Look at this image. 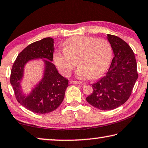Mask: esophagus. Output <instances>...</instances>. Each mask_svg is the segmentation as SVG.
Instances as JSON below:
<instances>
[{
  "label": "esophagus",
  "mask_w": 148,
  "mask_h": 148,
  "mask_svg": "<svg viewBox=\"0 0 148 148\" xmlns=\"http://www.w3.org/2000/svg\"><path fill=\"white\" fill-rule=\"evenodd\" d=\"M70 84H79V82L77 81H74V80H70Z\"/></svg>",
  "instance_id": "esophagus-1"
}]
</instances>
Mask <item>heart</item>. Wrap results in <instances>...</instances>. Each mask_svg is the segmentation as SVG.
Segmentation results:
<instances>
[{"instance_id":"b5f03b06","label":"heart","mask_w":148,"mask_h":148,"mask_svg":"<svg viewBox=\"0 0 148 148\" xmlns=\"http://www.w3.org/2000/svg\"><path fill=\"white\" fill-rule=\"evenodd\" d=\"M63 47L64 49L54 53L53 60L60 72L66 76H70L78 62L76 74L78 77L99 78L107 70L112 57L111 45L104 39L72 37L64 42Z\"/></svg>"}]
</instances>
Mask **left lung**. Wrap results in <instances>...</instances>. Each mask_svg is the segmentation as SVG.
Instances as JSON below:
<instances>
[{
    "mask_svg": "<svg viewBox=\"0 0 148 148\" xmlns=\"http://www.w3.org/2000/svg\"><path fill=\"white\" fill-rule=\"evenodd\" d=\"M114 53L111 66L105 76L92 84L93 93L86 101L103 111L120 107L130 97L138 74L134 53L120 37L107 34Z\"/></svg>",
    "mask_w": 148,
    "mask_h": 148,
    "instance_id": "obj_1",
    "label": "left lung"
}]
</instances>
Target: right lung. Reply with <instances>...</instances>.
Masks as SVG:
<instances>
[{
  "instance_id": "right-lung-1",
  "label": "right lung",
  "mask_w": 148,
  "mask_h": 148,
  "mask_svg": "<svg viewBox=\"0 0 148 148\" xmlns=\"http://www.w3.org/2000/svg\"><path fill=\"white\" fill-rule=\"evenodd\" d=\"M54 39L46 37L30 44L18 55L10 74V84L16 99L29 111L45 114L57 109L62 103L69 79L58 73L52 61ZM43 59L45 63L44 76L29 95H23L20 83L25 65L30 60Z\"/></svg>"
}]
</instances>
